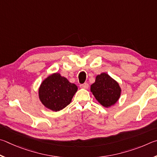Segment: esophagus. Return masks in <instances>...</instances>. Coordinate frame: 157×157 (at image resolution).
Masks as SVG:
<instances>
[{
  "label": "esophagus",
  "instance_id": "obj_1",
  "mask_svg": "<svg viewBox=\"0 0 157 157\" xmlns=\"http://www.w3.org/2000/svg\"><path fill=\"white\" fill-rule=\"evenodd\" d=\"M80 87L81 88H83V89H87L89 87V84L87 83H85L83 84H81Z\"/></svg>",
  "mask_w": 157,
  "mask_h": 157
}]
</instances>
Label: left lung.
Here are the masks:
<instances>
[{
	"label": "left lung",
	"instance_id": "8db88e82",
	"mask_svg": "<svg viewBox=\"0 0 157 157\" xmlns=\"http://www.w3.org/2000/svg\"><path fill=\"white\" fill-rule=\"evenodd\" d=\"M90 90L96 99L106 108L114 105L119 100L121 91L119 83L105 73L97 76Z\"/></svg>",
	"mask_w": 157,
	"mask_h": 157
}]
</instances>
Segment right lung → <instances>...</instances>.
<instances>
[{"mask_svg":"<svg viewBox=\"0 0 157 157\" xmlns=\"http://www.w3.org/2000/svg\"><path fill=\"white\" fill-rule=\"evenodd\" d=\"M78 87L59 73L52 74L41 83L38 90L39 98L47 108L60 111L71 101Z\"/></svg>","mask_w":157,"mask_h":157,"instance_id":"add662e5","label":"right lung"}]
</instances>
